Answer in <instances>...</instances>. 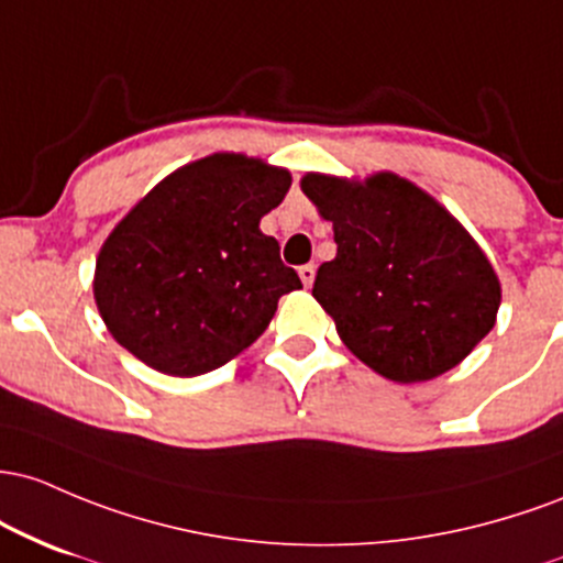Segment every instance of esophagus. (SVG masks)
<instances>
[{"mask_svg": "<svg viewBox=\"0 0 563 563\" xmlns=\"http://www.w3.org/2000/svg\"><path fill=\"white\" fill-rule=\"evenodd\" d=\"M298 276H300V282L306 284V287H311L313 279H316V268H313V265H300Z\"/></svg>", "mask_w": 563, "mask_h": 563, "instance_id": "esophagus-1", "label": "esophagus"}]
</instances>
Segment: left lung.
I'll use <instances>...</instances> for the list:
<instances>
[{"label": "left lung", "instance_id": "obj_1", "mask_svg": "<svg viewBox=\"0 0 563 563\" xmlns=\"http://www.w3.org/2000/svg\"><path fill=\"white\" fill-rule=\"evenodd\" d=\"M300 188L338 244L334 261L316 271L313 298L358 362L394 383H426L489 334L500 279L431 194L396 173H306Z\"/></svg>", "mask_w": 563, "mask_h": 563}]
</instances>
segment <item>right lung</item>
Listing matches in <instances>:
<instances>
[{
  "mask_svg": "<svg viewBox=\"0 0 563 563\" xmlns=\"http://www.w3.org/2000/svg\"><path fill=\"white\" fill-rule=\"evenodd\" d=\"M289 183V169L229 151L156 183L95 261V306L113 340L173 377L205 375L250 349L282 295L302 287L261 231Z\"/></svg>",
  "mask_w": 563,
  "mask_h": 563,
  "instance_id": "1",
  "label": "right lung"
}]
</instances>
